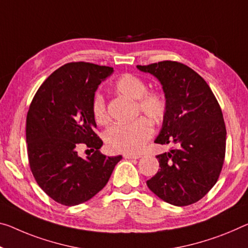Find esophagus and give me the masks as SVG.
Segmentation results:
<instances>
[{"mask_svg":"<svg viewBox=\"0 0 248 248\" xmlns=\"http://www.w3.org/2000/svg\"><path fill=\"white\" fill-rule=\"evenodd\" d=\"M123 156L126 159H139L140 157V155L139 154H124Z\"/></svg>","mask_w":248,"mask_h":248,"instance_id":"1","label":"esophagus"}]
</instances>
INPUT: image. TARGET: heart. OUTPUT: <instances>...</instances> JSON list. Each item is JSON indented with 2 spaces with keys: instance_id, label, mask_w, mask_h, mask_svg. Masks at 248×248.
<instances>
[{
  "instance_id": "obj_1",
  "label": "heart",
  "mask_w": 248,
  "mask_h": 248,
  "mask_svg": "<svg viewBox=\"0 0 248 248\" xmlns=\"http://www.w3.org/2000/svg\"><path fill=\"white\" fill-rule=\"evenodd\" d=\"M114 89L119 94L136 101L139 112L153 123H159L167 111V102L162 93L147 91L146 83L132 74H124L117 79ZM92 114L98 125H106L109 115L104 97L96 94L92 103ZM153 135V126L146 119H139L131 124H119L109 127L104 134L108 150L116 153L134 154L142 150Z\"/></svg>"
}]
</instances>
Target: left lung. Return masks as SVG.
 Wrapping results in <instances>:
<instances>
[{
	"instance_id": "8db88e82",
	"label": "left lung",
	"mask_w": 248,
	"mask_h": 248,
	"mask_svg": "<svg viewBox=\"0 0 248 248\" xmlns=\"http://www.w3.org/2000/svg\"><path fill=\"white\" fill-rule=\"evenodd\" d=\"M136 67L155 76L165 94L167 111L155 143L176 146L156 156L161 169L146 184L175 206L196 203L215 185L225 157L218 102L204 78L184 64L163 61Z\"/></svg>"
}]
</instances>
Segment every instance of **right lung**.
Instances as JSON below:
<instances>
[{"label": "right lung", "mask_w": 248, "mask_h": 248, "mask_svg": "<svg viewBox=\"0 0 248 248\" xmlns=\"http://www.w3.org/2000/svg\"><path fill=\"white\" fill-rule=\"evenodd\" d=\"M113 67L85 62L67 63L45 79L30 105L26 143L30 167L51 199L75 206L92 199L108 184L122 156L106 157L95 134L92 103L98 85ZM83 142L94 151L86 159L77 148Z\"/></svg>", "instance_id": "right-lung-1"}]
</instances>
